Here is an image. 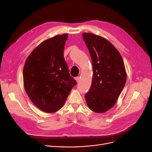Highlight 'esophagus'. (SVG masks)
<instances>
[{
	"label": "esophagus",
	"instance_id": "1",
	"mask_svg": "<svg viewBox=\"0 0 152 152\" xmlns=\"http://www.w3.org/2000/svg\"><path fill=\"white\" fill-rule=\"evenodd\" d=\"M75 80H76V81H77V82H78L79 80H80V77H75Z\"/></svg>",
	"mask_w": 152,
	"mask_h": 152
}]
</instances>
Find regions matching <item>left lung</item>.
Here are the masks:
<instances>
[{
  "instance_id": "8db88e82",
  "label": "left lung",
  "mask_w": 152,
  "mask_h": 152,
  "mask_svg": "<svg viewBox=\"0 0 152 152\" xmlns=\"http://www.w3.org/2000/svg\"><path fill=\"white\" fill-rule=\"evenodd\" d=\"M83 39L92 61L93 77L85 99L90 109L103 113L112 108L126 82L123 59L111 43L100 36L83 33Z\"/></svg>"
}]
</instances>
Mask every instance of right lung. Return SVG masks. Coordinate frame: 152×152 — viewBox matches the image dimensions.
Listing matches in <instances>:
<instances>
[{
	"mask_svg": "<svg viewBox=\"0 0 152 152\" xmlns=\"http://www.w3.org/2000/svg\"><path fill=\"white\" fill-rule=\"evenodd\" d=\"M67 34H58L36 47L25 61L23 85L33 103L46 113L61 110L77 84L64 58Z\"/></svg>",
	"mask_w": 152,
	"mask_h": 152,
	"instance_id": "right-lung-1",
	"label": "right lung"
}]
</instances>
